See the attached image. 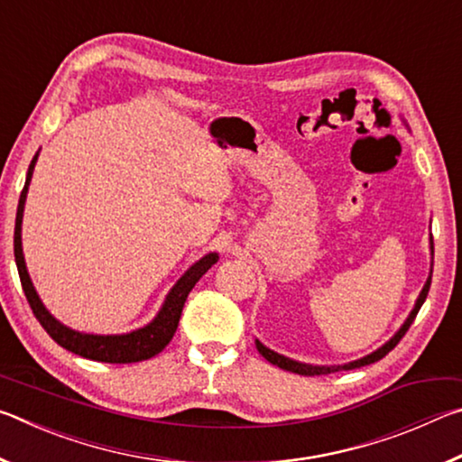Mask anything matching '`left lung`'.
I'll return each instance as SVG.
<instances>
[{
	"label": "left lung",
	"mask_w": 462,
	"mask_h": 462,
	"mask_svg": "<svg viewBox=\"0 0 462 462\" xmlns=\"http://www.w3.org/2000/svg\"><path fill=\"white\" fill-rule=\"evenodd\" d=\"M430 250H432V254H434V242H432V236H430ZM430 283H432V271H430V277H428V281H426L424 289H421V293H420V297H418L416 306H413V310L410 311L408 319H405L403 326L400 328V330L395 332L393 338L383 344V346L374 350V353L366 355V356H363V358H358V361H353V363H348V365H338V366H316V365L297 363V361H293V358H287V356H283V355H279V353H275V350H271V348L264 346V344H261L259 340H256V348H259V353H261L264 358H267V361H269L271 365H275V366H279V369H283V371H291V373H297V374H306V377H314V374H328V373H336V371H353V369H358V366L377 363V361H381V358L389 353V350H393V348L397 346V342H400V340L403 338V336H405V332L410 330V326H411L413 319H416L418 311H420V308H421V303L426 301L428 291H430Z\"/></svg>",
	"instance_id": "1"
}]
</instances>
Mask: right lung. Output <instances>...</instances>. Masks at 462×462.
Wrapping results in <instances>:
<instances>
[{"label":"right lung","instance_id":"right-lung-1","mask_svg":"<svg viewBox=\"0 0 462 462\" xmlns=\"http://www.w3.org/2000/svg\"><path fill=\"white\" fill-rule=\"evenodd\" d=\"M38 152L34 154L32 162L28 167V175H26V185L20 193V201H18V214H15V228H14V256H15V264H18V273H20V281H22V289H24L26 300L32 308L34 316L41 326L46 330V334L51 338L60 344L62 348L71 350V353L79 355L83 358H89V361H99V363H138V361H146V358H152L154 355H159L162 348L167 346L173 338V334L179 326V318H181V311L185 306L187 295H189L195 283L201 279V275H206L208 269H212V264L217 263V254L209 253L199 259L195 264H191L189 269L185 271V275L177 281L171 289L165 303L156 318L151 324H146L144 328H138V330H132L128 334H107V336H99V334H83V332H75L71 328L62 326L57 318H54L49 310L42 306L41 297H38L36 289L30 281L28 269H26V261H24V253H22V216H24V203H26V193H28V185L30 179H32V171L36 165Z\"/></svg>","mask_w":462,"mask_h":462}]
</instances>
